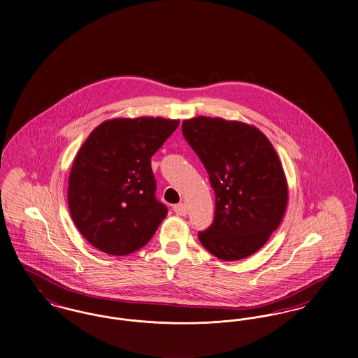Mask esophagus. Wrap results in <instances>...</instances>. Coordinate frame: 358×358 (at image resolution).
<instances>
[{"instance_id":"esophagus-1","label":"esophagus","mask_w":358,"mask_h":358,"mask_svg":"<svg viewBox=\"0 0 358 358\" xmlns=\"http://www.w3.org/2000/svg\"><path fill=\"white\" fill-rule=\"evenodd\" d=\"M173 211H175L178 215H180V217H186L187 213H188L186 203L175 204V206H173Z\"/></svg>"}]
</instances>
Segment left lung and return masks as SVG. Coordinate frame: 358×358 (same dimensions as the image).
<instances>
[{
    "mask_svg": "<svg viewBox=\"0 0 358 358\" xmlns=\"http://www.w3.org/2000/svg\"><path fill=\"white\" fill-rule=\"evenodd\" d=\"M188 144L202 160L215 191L213 224L198 234L222 261L257 252L278 229L287 206V182L270 140L254 125L222 117L183 120Z\"/></svg>",
    "mask_w": 358,
    "mask_h": 358,
    "instance_id": "left-lung-1",
    "label": "left lung"
}]
</instances>
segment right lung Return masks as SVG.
I'll list each match as a JSON object with an SVG mask.
<instances>
[{
  "label": "right lung",
  "instance_id": "1",
  "mask_svg": "<svg viewBox=\"0 0 358 358\" xmlns=\"http://www.w3.org/2000/svg\"><path fill=\"white\" fill-rule=\"evenodd\" d=\"M163 117H116L97 125L75 156L68 206L80 234L109 255H127L154 236L167 207L155 198L151 157L178 128Z\"/></svg>",
  "mask_w": 358,
  "mask_h": 358
}]
</instances>
